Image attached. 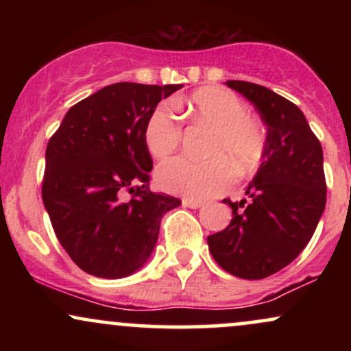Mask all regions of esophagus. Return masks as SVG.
<instances>
[{"instance_id": "1", "label": "esophagus", "mask_w": 351, "mask_h": 351, "mask_svg": "<svg viewBox=\"0 0 351 351\" xmlns=\"http://www.w3.org/2000/svg\"><path fill=\"white\" fill-rule=\"evenodd\" d=\"M181 203H183V206L191 208V209H198V208L203 206V201L193 199V198H183V201H181Z\"/></svg>"}]
</instances>
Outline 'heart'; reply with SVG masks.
I'll return each mask as SVG.
<instances>
[{
    "label": "heart",
    "mask_w": 351,
    "mask_h": 351,
    "mask_svg": "<svg viewBox=\"0 0 351 351\" xmlns=\"http://www.w3.org/2000/svg\"><path fill=\"white\" fill-rule=\"evenodd\" d=\"M184 106L195 122L213 127L208 160L178 156L156 171L160 186L189 198L204 199L219 195L234 180L231 163L239 171H251L263 162L267 150V130L256 115L249 114L244 100L223 87L196 90ZM183 127L170 104H160L145 123L143 140L156 160L176 152Z\"/></svg>",
    "instance_id": "b5f03b06"
}]
</instances>
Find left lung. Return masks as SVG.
<instances>
[{"instance_id": "obj_1", "label": "left lung", "mask_w": 351, "mask_h": 351, "mask_svg": "<svg viewBox=\"0 0 351 351\" xmlns=\"http://www.w3.org/2000/svg\"><path fill=\"white\" fill-rule=\"evenodd\" d=\"M267 125V150L247 186L251 199L232 203L226 229L208 236L209 252L241 279H264L289 265L312 239L327 201L324 152L307 119L271 88L228 80Z\"/></svg>"}]
</instances>
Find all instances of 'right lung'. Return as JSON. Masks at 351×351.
<instances>
[{
	"instance_id": "1",
	"label": "right lung",
	"mask_w": 351,
	"mask_h": 351,
	"mask_svg": "<svg viewBox=\"0 0 351 351\" xmlns=\"http://www.w3.org/2000/svg\"><path fill=\"white\" fill-rule=\"evenodd\" d=\"M181 84L119 82L69 108L46 148L43 201L60 245L84 272L130 276L147 263L160 221L181 201L148 188L145 123Z\"/></svg>"
}]
</instances>
